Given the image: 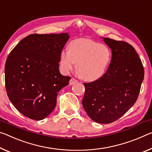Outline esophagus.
Segmentation results:
<instances>
[{
    "label": "esophagus",
    "instance_id": "34e87169",
    "mask_svg": "<svg viewBox=\"0 0 152 152\" xmlns=\"http://www.w3.org/2000/svg\"><path fill=\"white\" fill-rule=\"evenodd\" d=\"M77 82H78V81H77L75 78H72L70 79V80H69V85H74V84H76Z\"/></svg>",
    "mask_w": 152,
    "mask_h": 152
}]
</instances>
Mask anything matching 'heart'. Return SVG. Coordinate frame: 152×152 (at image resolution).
Instances as JSON below:
<instances>
[{"label": "heart", "instance_id": "obj_1", "mask_svg": "<svg viewBox=\"0 0 152 152\" xmlns=\"http://www.w3.org/2000/svg\"><path fill=\"white\" fill-rule=\"evenodd\" d=\"M112 60V51L107 45L89 38H76L69 43L68 50L60 53L61 69L67 73L76 64V72L83 80L94 82L102 78Z\"/></svg>", "mask_w": 152, "mask_h": 152}]
</instances>
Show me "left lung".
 <instances>
[{"label":"left lung","instance_id":"obj_1","mask_svg":"<svg viewBox=\"0 0 152 152\" xmlns=\"http://www.w3.org/2000/svg\"><path fill=\"white\" fill-rule=\"evenodd\" d=\"M112 50V60L102 78L84 83L83 105L97 123L109 124L127 112L138 98L144 69L133 47L124 41L102 38Z\"/></svg>","mask_w":152,"mask_h":152}]
</instances>
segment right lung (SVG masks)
Returning a JSON list of instances; mask_svg holds the SVG:
<instances>
[{
  "label": "right lung",
  "mask_w": 152,
  "mask_h": 152,
  "mask_svg": "<svg viewBox=\"0 0 152 152\" xmlns=\"http://www.w3.org/2000/svg\"><path fill=\"white\" fill-rule=\"evenodd\" d=\"M68 33L38 34L24 38L7 57L4 74L9 100L29 118H45L56 106L57 96L68 85L69 76L60 74V53Z\"/></svg>",
  "instance_id": "add662e5"
}]
</instances>
